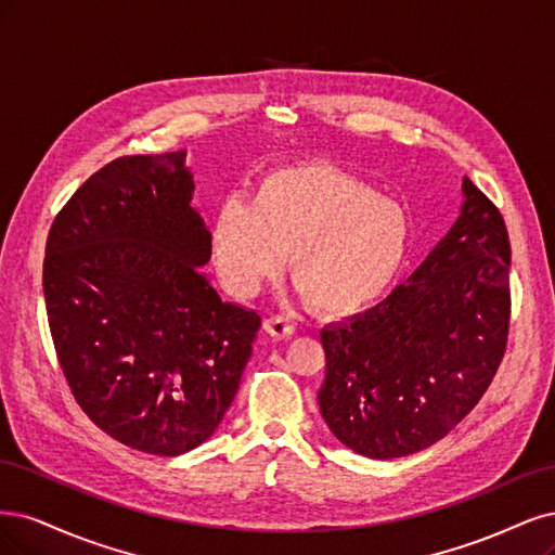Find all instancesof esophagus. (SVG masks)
<instances>
[{
    "mask_svg": "<svg viewBox=\"0 0 555 555\" xmlns=\"http://www.w3.org/2000/svg\"><path fill=\"white\" fill-rule=\"evenodd\" d=\"M264 330L270 332L272 336H276V338H288V336H293L295 334V325L291 323L288 318H283V315H270L264 320Z\"/></svg>",
    "mask_w": 555,
    "mask_h": 555,
    "instance_id": "esophagus-1",
    "label": "esophagus"
}]
</instances>
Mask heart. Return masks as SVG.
Listing matches in <instances>:
<instances>
[{"label": "heart", "instance_id": "b5f03b06", "mask_svg": "<svg viewBox=\"0 0 555 555\" xmlns=\"http://www.w3.org/2000/svg\"><path fill=\"white\" fill-rule=\"evenodd\" d=\"M405 207L330 164L267 172L254 198L230 193L211 219V248L223 281L254 295L291 251V272L309 304L350 315L378 301L410 254Z\"/></svg>", "mask_w": 555, "mask_h": 555}]
</instances>
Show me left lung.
I'll return each instance as SVG.
<instances>
[{
    "instance_id": "8db88e82",
    "label": "left lung",
    "mask_w": 555,
    "mask_h": 555,
    "mask_svg": "<svg viewBox=\"0 0 555 555\" xmlns=\"http://www.w3.org/2000/svg\"><path fill=\"white\" fill-rule=\"evenodd\" d=\"M450 232L373 309L327 325L320 415L352 452L399 459L426 450L489 389L507 346L509 237L468 177Z\"/></svg>"
}]
</instances>
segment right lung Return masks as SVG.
Segmentation results:
<instances>
[{"label": "right lung", "mask_w": 555, "mask_h": 555, "mask_svg": "<svg viewBox=\"0 0 555 555\" xmlns=\"http://www.w3.org/2000/svg\"><path fill=\"white\" fill-rule=\"evenodd\" d=\"M186 152L121 156L52 221L43 295L76 401L133 450L177 456L217 431L260 315L201 270L211 232L191 207Z\"/></svg>", "instance_id": "add662e5"}]
</instances>
